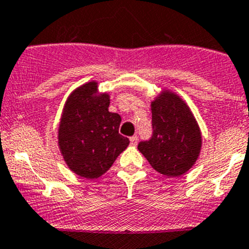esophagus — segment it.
Returning a JSON list of instances; mask_svg holds the SVG:
<instances>
[{
  "instance_id": "esophagus-1",
  "label": "esophagus",
  "mask_w": 249,
  "mask_h": 249,
  "mask_svg": "<svg viewBox=\"0 0 249 249\" xmlns=\"http://www.w3.org/2000/svg\"><path fill=\"white\" fill-rule=\"evenodd\" d=\"M137 143H138V137H137V136L131 137V144H132V145H137Z\"/></svg>"
}]
</instances>
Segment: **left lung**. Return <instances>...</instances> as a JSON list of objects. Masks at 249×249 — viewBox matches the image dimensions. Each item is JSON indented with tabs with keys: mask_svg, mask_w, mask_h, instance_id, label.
<instances>
[{
	"mask_svg": "<svg viewBox=\"0 0 249 249\" xmlns=\"http://www.w3.org/2000/svg\"><path fill=\"white\" fill-rule=\"evenodd\" d=\"M153 136L138 144L154 170L167 177L186 174L202 148L199 126L187 104L169 90L151 103Z\"/></svg>",
	"mask_w": 249,
	"mask_h": 249,
	"instance_id": "8db88e82",
	"label": "left lung"
}]
</instances>
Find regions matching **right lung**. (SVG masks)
I'll return each instance as SVG.
<instances>
[{
    "label": "right lung",
    "mask_w": 249,
    "mask_h": 249,
    "mask_svg": "<svg viewBox=\"0 0 249 249\" xmlns=\"http://www.w3.org/2000/svg\"><path fill=\"white\" fill-rule=\"evenodd\" d=\"M110 95L98 93V83L77 88L65 104L58 146L66 164L78 176L94 179L105 174L129 139L118 133L121 116L108 111Z\"/></svg>",
    "instance_id": "add662e5"
}]
</instances>
